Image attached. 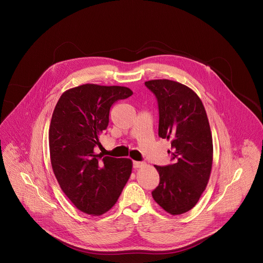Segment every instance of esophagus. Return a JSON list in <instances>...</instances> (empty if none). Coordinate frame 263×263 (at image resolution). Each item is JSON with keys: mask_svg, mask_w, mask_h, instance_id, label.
<instances>
[{"mask_svg": "<svg viewBox=\"0 0 263 263\" xmlns=\"http://www.w3.org/2000/svg\"><path fill=\"white\" fill-rule=\"evenodd\" d=\"M145 164L143 162H139V161H133V167L134 168H139V167H142L144 166Z\"/></svg>", "mask_w": 263, "mask_h": 263, "instance_id": "1", "label": "esophagus"}]
</instances>
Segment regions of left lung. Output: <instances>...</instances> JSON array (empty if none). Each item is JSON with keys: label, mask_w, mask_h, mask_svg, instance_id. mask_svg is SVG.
Listing matches in <instances>:
<instances>
[{"label": "left lung", "mask_w": 263, "mask_h": 263, "mask_svg": "<svg viewBox=\"0 0 263 263\" xmlns=\"http://www.w3.org/2000/svg\"><path fill=\"white\" fill-rule=\"evenodd\" d=\"M158 103V135L171 139L172 163L155 165L159 185L155 202L176 215L196 206L208 183L212 166V136L202 101L190 87L171 80L144 83Z\"/></svg>", "instance_id": "obj_1"}]
</instances>
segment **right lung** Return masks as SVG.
I'll use <instances>...</instances> for the list:
<instances>
[{"instance_id":"add662e5","label":"right lung","mask_w":263,"mask_h":263,"mask_svg":"<svg viewBox=\"0 0 263 263\" xmlns=\"http://www.w3.org/2000/svg\"><path fill=\"white\" fill-rule=\"evenodd\" d=\"M124 86L84 84L62 93L54 109L49 144L62 192L82 212L101 215L114 206L130 178L132 161L97 154L110 107L132 96Z\"/></svg>"}]
</instances>
